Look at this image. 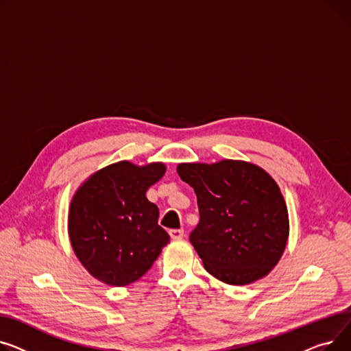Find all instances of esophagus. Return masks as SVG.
I'll return each instance as SVG.
<instances>
[{
  "label": "esophagus",
  "mask_w": 351,
  "mask_h": 351,
  "mask_svg": "<svg viewBox=\"0 0 351 351\" xmlns=\"http://www.w3.org/2000/svg\"><path fill=\"white\" fill-rule=\"evenodd\" d=\"M171 239H181L184 237V230H170Z\"/></svg>",
  "instance_id": "1"
}]
</instances>
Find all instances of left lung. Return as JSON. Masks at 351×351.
Segmentation results:
<instances>
[{
  "mask_svg": "<svg viewBox=\"0 0 351 351\" xmlns=\"http://www.w3.org/2000/svg\"><path fill=\"white\" fill-rule=\"evenodd\" d=\"M177 173L197 194L199 222L190 242L208 274L248 285L272 271L289 237L286 202L275 180L252 162H182Z\"/></svg>",
  "mask_w": 351,
  "mask_h": 351,
  "instance_id": "1",
  "label": "left lung"
}]
</instances>
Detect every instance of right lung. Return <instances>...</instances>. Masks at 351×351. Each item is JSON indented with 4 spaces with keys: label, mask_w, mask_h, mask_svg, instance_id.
<instances>
[{
    "label": "right lung",
    "mask_w": 351,
    "mask_h": 351,
    "mask_svg": "<svg viewBox=\"0 0 351 351\" xmlns=\"http://www.w3.org/2000/svg\"><path fill=\"white\" fill-rule=\"evenodd\" d=\"M166 173L162 162L119 161L96 171L75 193L68 219L72 248L100 282L126 286L146 274L170 235L146 197Z\"/></svg>",
    "instance_id": "1"
}]
</instances>
